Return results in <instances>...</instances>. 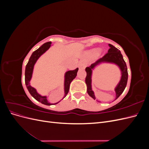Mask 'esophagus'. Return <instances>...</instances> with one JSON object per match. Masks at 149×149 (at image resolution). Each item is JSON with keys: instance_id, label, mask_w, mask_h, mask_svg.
Here are the masks:
<instances>
[{"instance_id": "1", "label": "esophagus", "mask_w": 149, "mask_h": 149, "mask_svg": "<svg viewBox=\"0 0 149 149\" xmlns=\"http://www.w3.org/2000/svg\"><path fill=\"white\" fill-rule=\"evenodd\" d=\"M85 66H86V65H85L84 63H79L78 65V67H79V69H84Z\"/></svg>"}]
</instances>
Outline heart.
I'll use <instances>...</instances> for the list:
<instances>
[{
    "instance_id": "1",
    "label": "heart",
    "mask_w": 149,
    "mask_h": 149,
    "mask_svg": "<svg viewBox=\"0 0 149 149\" xmlns=\"http://www.w3.org/2000/svg\"><path fill=\"white\" fill-rule=\"evenodd\" d=\"M96 52H97L96 49H93V50L90 52L89 54H90V55H94V54H96Z\"/></svg>"
}]
</instances>
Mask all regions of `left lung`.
Returning <instances> with one entry per match:
<instances>
[{
    "instance_id": "8db88e82",
    "label": "left lung",
    "mask_w": 149,
    "mask_h": 149,
    "mask_svg": "<svg viewBox=\"0 0 149 149\" xmlns=\"http://www.w3.org/2000/svg\"><path fill=\"white\" fill-rule=\"evenodd\" d=\"M109 46L110 48L104 56L98 59L95 63L91 64V66H89V67H86L85 69L87 73L86 77L85 79V82L87 85V92L89 95L93 97L94 100H96V97L91 88L92 70L94 69V67L100 64L101 63H114L119 67L121 71L122 76L120 80L115 88V91L116 93V100H117L120 96V94L123 93L126 87V85H127L128 72L127 65H126L123 56L118 48L111 44H109Z\"/></svg>"
}]
</instances>
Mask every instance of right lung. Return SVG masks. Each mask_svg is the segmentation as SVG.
<instances>
[{
    "mask_svg": "<svg viewBox=\"0 0 149 149\" xmlns=\"http://www.w3.org/2000/svg\"><path fill=\"white\" fill-rule=\"evenodd\" d=\"M51 43H52L51 42H48L44 43L43 45H42L38 49H37V50H35V52H33V53L31 54V55L29 60V62L26 65L25 72V82L26 86L27 88L29 93L36 100L43 104H45L47 106H50L52 104H50L48 102L46 96H42L41 95H40V94L37 92V91H36V89L34 88L31 86L30 84V81L31 78V76H32L33 66H34V65L35 64L36 61H37L39 57L41 56L42 54H43L47 50V49H48L49 47H50ZM78 71V68H77L74 70H70L66 72L65 75V96L64 97H65L67 95V94L68 93L70 83L72 81L76 78V75H77ZM57 103L54 104H56Z\"/></svg>",
    "mask_w": 149,
    "mask_h": 149,
    "instance_id": "1",
    "label": "right lung"
}]
</instances>
